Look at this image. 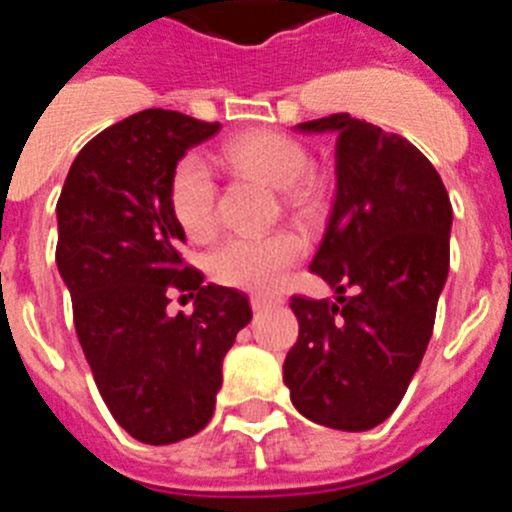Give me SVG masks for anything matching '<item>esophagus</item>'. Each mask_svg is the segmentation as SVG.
<instances>
[{"label":"esophagus","mask_w":512,"mask_h":512,"mask_svg":"<svg viewBox=\"0 0 512 512\" xmlns=\"http://www.w3.org/2000/svg\"><path fill=\"white\" fill-rule=\"evenodd\" d=\"M274 305H279V300H271V297H261V295L251 297L253 312H264V310H269V307H274Z\"/></svg>","instance_id":"1"}]
</instances>
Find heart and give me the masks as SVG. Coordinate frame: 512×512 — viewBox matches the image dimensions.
I'll list each match as a JSON object with an SVG mask.
<instances>
[{
  "instance_id": "1",
  "label": "heart",
  "mask_w": 512,
  "mask_h": 512,
  "mask_svg": "<svg viewBox=\"0 0 512 512\" xmlns=\"http://www.w3.org/2000/svg\"><path fill=\"white\" fill-rule=\"evenodd\" d=\"M225 164L235 171L282 189L287 210L312 220L320 210V187L307 176L310 153L302 143L277 130H248L223 148ZM169 205L176 223L192 241H207L217 228V184L207 164L187 156L176 164L169 182ZM305 243L292 230L266 235H233L207 259L212 279L225 287L246 289L253 295H274L287 271L302 259Z\"/></svg>"
}]
</instances>
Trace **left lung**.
<instances>
[{
    "mask_svg": "<svg viewBox=\"0 0 512 512\" xmlns=\"http://www.w3.org/2000/svg\"><path fill=\"white\" fill-rule=\"evenodd\" d=\"M297 130L336 133V200L310 271L338 297H292L300 336L284 384L312 423L369 431L395 413L431 341L449 277V192L410 140L348 112Z\"/></svg>",
    "mask_w": 512,
    "mask_h": 512,
    "instance_id": "obj_1",
    "label": "left lung"
}]
</instances>
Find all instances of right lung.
I'll return each mask as SVG.
<instances>
[{"label":"right lung","mask_w":512,"mask_h":512,"mask_svg":"<svg viewBox=\"0 0 512 512\" xmlns=\"http://www.w3.org/2000/svg\"><path fill=\"white\" fill-rule=\"evenodd\" d=\"M220 130L174 110H143L81 148L58 197L56 264L97 390L133 438L166 446L215 413L223 359L251 320L238 289L202 284L184 264L169 205L176 164ZM174 291L198 295L169 316Z\"/></svg>","instance_id":"add662e5"}]
</instances>
